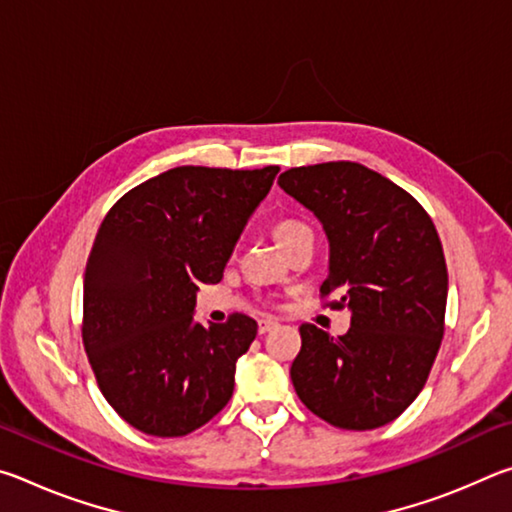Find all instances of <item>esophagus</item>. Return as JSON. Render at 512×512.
I'll use <instances>...</instances> for the list:
<instances>
[{"label": "esophagus", "mask_w": 512, "mask_h": 512, "mask_svg": "<svg viewBox=\"0 0 512 512\" xmlns=\"http://www.w3.org/2000/svg\"><path fill=\"white\" fill-rule=\"evenodd\" d=\"M275 325H277L275 320H271V318H262V320H259V323H257V332H259V334H266V332H271V329H273Z\"/></svg>", "instance_id": "obj_1"}]
</instances>
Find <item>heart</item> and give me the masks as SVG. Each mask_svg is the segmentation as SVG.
<instances>
[{"label": "heart", "instance_id": "1", "mask_svg": "<svg viewBox=\"0 0 512 512\" xmlns=\"http://www.w3.org/2000/svg\"><path fill=\"white\" fill-rule=\"evenodd\" d=\"M305 232H311V230L298 219H282L273 225V237L282 250H287L293 241L305 235Z\"/></svg>", "mask_w": 512, "mask_h": 512}]
</instances>
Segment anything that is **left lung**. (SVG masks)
<instances>
[{
	"instance_id": "8db88e82",
	"label": "left lung",
	"mask_w": 512,
	"mask_h": 512,
	"mask_svg": "<svg viewBox=\"0 0 512 512\" xmlns=\"http://www.w3.org/2000/svg\"><path fill=\"white\" fill-rule=\"evenodd\" d=\"M277 183L327 232L320 298H336L325 307L352 311L339 339L300 327L293 388L334 427H384L427 384L445 334L447 264L436 225L409 192L357 162L293 167Z\"/></svg>"
}]
</instances>
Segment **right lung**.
<instances>
[{"label": "right lung", "mask_w": 512, "mask_h": 512, "mask_svg": "<svg viewBox=\"0 0 512 512\" xmlns=\"http://www.w3.org/2000/svg\"><path fill=\"white\" fill-rule=\"evenodd\" d=\"M280 167H176L110 207L83 277V348L108 404L149 436H187L235 391L257 336L246 314L194 323L198 284L221 282Z\"/></svg>", "instance_id": "add662e5"}]
</instances>
